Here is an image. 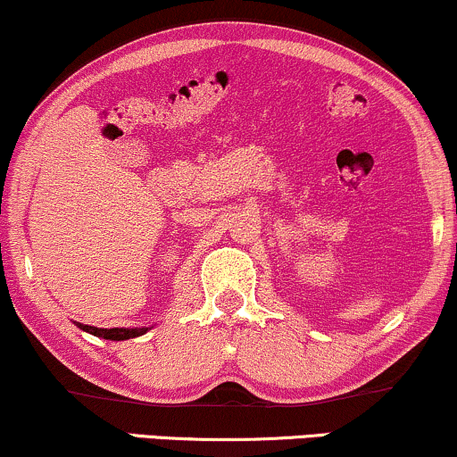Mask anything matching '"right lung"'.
Segmentation results:
<instances>
[{"label": "right lung", "instance_id": "add662e5", "mask_svg": "<svg viewBox=\"0 0 457 457\" xmlns=\"http://www.w3.org/2000/svg\"><path fill=\"white\" fill-rule=\"evenodd\" d=\"M79 327L87 334H94L98 337H104V340H130V337L143 336L147 329H120V327H112V329H98V327H91V325H80Z\"/></svg>", "mask_w": 457, "mask_h": 457}]
</instances>
